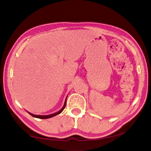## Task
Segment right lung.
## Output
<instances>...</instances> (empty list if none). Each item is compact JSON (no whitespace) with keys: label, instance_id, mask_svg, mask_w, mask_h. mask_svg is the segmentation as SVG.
I'll return each instance as SVG.
<instances>
[{"label":"right lung","instance_id":"1","mask_svg":"<svg viewBox=\"0 0 151 151\" xmlns=\"http://www.w3.org/2000/svg\"><path fill=\"white\" fill-rule=\"evenodd\" d=\"M66 100H67V97L65 99V103H64V105H63V107H62V109H61V110H60L58 112H56V113H53V114H49V115H37V114H32L31 113H28L29 114H31L32 116H33L35 118H38V119H50V118H52L53 116H56V115H58L59 114H60L62 111H63V109H65V105H66Z\"/></svg>","mask_w":151,"mask_h":151}]
</instances>
